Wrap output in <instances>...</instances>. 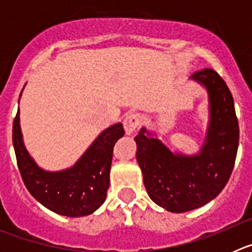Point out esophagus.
<instances>
[{
	"label": "esophagus",
	"mask_w": 252,
	"mask_h": 252,
	"mask_svg": "<svg viewBox=\"0 0 252 252\" xmlns=\"http://www.w3.org/2000/svg\"><path fill=\"white\" fill-rule=\"evenodd\" d=\"M141 124V116L139 113H128L124 119V128L126 135H132L137 126Z\"/></svg>",
	"instance_id": "34e87169"
}]
</instances>
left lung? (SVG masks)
Wrapping results in <instances>:
<instances>
[{"label":"left lung","instance_id":"left-lung-1","mask_svg":"<svg viewBox=\"0 0 252 252\" xmlns=\"http://www.w3.org/2000/svg\"><path fill=\"white\" fill-rule=\"evenodd\" d=\"M208 93L209 121L199 153H173L146 127L135 137L136 159L149 197L169 212L199 208L222 192L235 165L239 148V121L232 94L213 69L190 77Z\"/></svg>","mask_w":252,"mask_h":252}]
</instances>
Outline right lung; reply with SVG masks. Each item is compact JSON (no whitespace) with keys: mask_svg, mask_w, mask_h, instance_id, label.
Instances as JSON below:
<instances>
[{"mask_svg":"<svg viewBox=\"0 0 252 252\" xmlns=\"http://www.w3.org/2000/svg\"><path fill=\"white\" fill-rule=\"evenodd\" d=\"M124 135L122 124L112 125L99 133L72 168L48 171L37 165L24 145L20 111L12 126L13 149L26 188L39 203L66 217L91 215L106 201L113 146Z\"/></svg>","mask_w":252,"mask_h":252,"instance_id":"right-lung-1","label":"right lung"}]
</instances>
